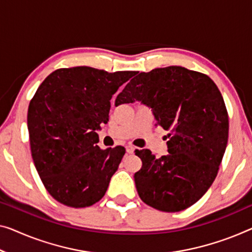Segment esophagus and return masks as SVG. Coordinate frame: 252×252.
<instances>
[{
	"label": "esophagus",
	"mask_w": 252,
	"mask_h": 252,
	"mask_svg": "<svg viewBox=\"0 0 252 252\" xmlns=\"http://www.w3.org/2000/svg\"><path fill=\"white\" fill-rule=\"evenodd\" d=\"M126 153L127 154H133V152H134V147H133V146H131V145L126 146Z\"/></svg>",
	"instance_id": "esophagus-1"
}]
</instances>
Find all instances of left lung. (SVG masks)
<instances>
[{
	"mask_svg": "<svg viewBox=\"0 0 252 252\" xmlns=\"http://www.w3.org/2000/svg\"><path fill=\"white\" fill-rule=\"evenodd\" d=\"M139 100L168 131L167 155L136 150L142 166L134 173L141 200L166 213L185 210L213 185L228 139L222 94L208 76L182 66L140 72L116 97L115 105Z\"/></svg>",
	"mask_w": 252,
	"mask_h": 252,
	"instance_id": "1",
	"label": "left lung"
}]
</instances>
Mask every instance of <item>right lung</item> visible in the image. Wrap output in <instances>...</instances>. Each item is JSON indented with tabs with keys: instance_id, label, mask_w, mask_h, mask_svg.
Here are the masks:
<instances>
[{
	"instance_id": "right-lung-1",
	"label": "right lung",
	"mask_w": 252,
	"mask_h": 252,
	"mask_svg": "<svg viewBox=\"0 0 252 252\" xmlns=\"http://www.w3.org/2000/svg\"><path fill=\"white\" fill-rule=\"evenodd\" d=\"M137 73L63 67L40 84L28 107L30 150L55 200L84 208L104 197L126 148L100 149L97 131L108 121L112 96Z\"/></svg>"
}]
</instances>
